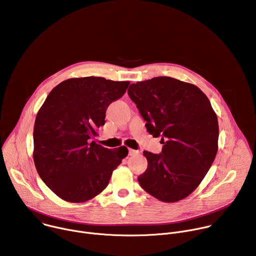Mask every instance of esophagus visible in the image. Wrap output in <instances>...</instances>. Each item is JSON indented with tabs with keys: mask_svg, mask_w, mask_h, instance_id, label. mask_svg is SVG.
Masks as SVG:
<instances>
[{
	"mask_svg": "<svg viewBox=\"0 0 256 256\" xmlns=\"http://www.w3.org/2000/svg\"><path fill=\"white\" fill-rule=\"evenodd\" d=\"M140 152L136 151V150H134V149H128V155L130 156H136Z\"/></svg>",
	"mask_w": 256,
	"mask_h": 256,
	"instance_id": "34e87169",
	"label": "esophagus"
}]
</instances>
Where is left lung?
<instances>
[{
	"instance_id": "left-lung-1",
	"label": "left lung",
	"mask_w": 256,
	"mask_h": 256,
	"mask_svg": "<svg viewBox=\"0 0 256 256\" xmlns=\"http://www.w3.org/2000/svg\"><path fill=\"white\" fill-rule=\"evenodd\" d=\"M128 94L162 152L144 156L148 168L138 180L154 198L174 202L190 196L210 170L218 151V118L210 102L194 85L170 77L132 84Z\"/></svg>"
}]
</instances>
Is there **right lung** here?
Here are the masks:
<instances>
[{
	"mask_svg": "<svg viewBox=\"0 0 256 256\" xmlns=\"http://www.w3.org/2000/svg\"><path fill=\"white\" fill-rule=\"evenodd\" d=\"M128 84L101 77L68 79L50 91L40 109L33 130L34 164L64 200L83 202L99 194L128 156L124 146L110 150L91 140L105 124L108 105Z\"/></svg>",
	"mask_w": 256,
	"mask_h": 256,
	"instance_id": "add662e5",
	"label": "right lung"
}]
</instances>
